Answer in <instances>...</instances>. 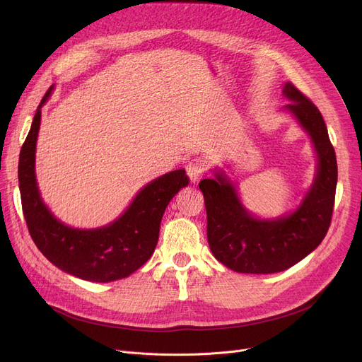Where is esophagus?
Listing matches in <instances>:
<instances>
[{
  "instance_id": "esophagus-1",
  "label": "esophagus",
  "mask_w": 362,
  "mask_h": 362,
  "mask_svg": "<svg viewBox=\"0 0 362 362\" xmlns=\"http://www.w3.org/2000/svg\"><path fill=\"white\" fill-rule=\"evenodd\" d=\"M206 168V161L202 157H195L191 161L187 163L186 171H187V176L191 179V182H198V179L204 175V171Z\"/></svg>"
}]
</instances>
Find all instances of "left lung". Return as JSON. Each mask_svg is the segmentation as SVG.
I'll list each match as a JSON object with an SVG mask.
<instances>
[{
	"mask_svg": "<svg viewBox=\"0 0 362 362\" xmlns=\"http://www.w3.org/2000/svg\"><path fill=\"white\" fill-rule=\"evenodd\" d=\"M284 105L314 144L318 165L313 186L292 214L276 220L252 217L239 201L235 186L217 171L199 189L206 208V238L213 255L238 273L270 274L288 270L313 252L325 239L333 214L337 163L320 110L288 82Z\"/></svg>",
	"mask_w": 362,
	"mask_h": 362,
	"instance_id": "left-lung-1",
	"label": "left lung"
}]
</instances>
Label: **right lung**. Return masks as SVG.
<instances>
[{
	"instance_id": "add662e5",
	"label": "right lung",
	"mask_w": 362,
	"mask_h": 362,
	"mask_svg": "<svg viewBox=\"0 0 362 362\" xmlns=\"http://www.w3.org/2000/svg\"><path fill=\"white\" fill-rule=\"evenodd\" d=\"M51 90L52 86L37 105L18 158V187L30 238L48 261L71 276L100 283L124 279L151 258L165 208L189 177L185 170H175L152 180L117 220L100 229H73L57 220L42 202L35 176L41 108Z\"/></svg>"
}]
</instances>
